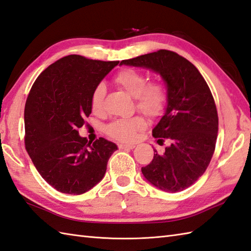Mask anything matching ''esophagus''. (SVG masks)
<instances>
[{
    "mask_svg": "<svg viewBox=\"0 0 251 251\" xmlns=\"http://www.w3.org/2000/svg\"><path fill=\"white\" fill-rule=\"evenodd\" d=\"M133 148H135V146L134 145H129V144H120L119 145V149H133Z\"/></svg>",
    "mask_w": 251,
    "mask_h": 251,
    "instance_id": "obj_1",
    "label": "esophagus"
}]
</instances>
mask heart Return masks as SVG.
Instances as JSON below:
<instances>
[{
    "mask_svg": "<svg viewBox=\"0 0 251 251\" xmlns=\"http://www.w3.org/2000/svg\"><path fill=\"white\" fill-rule=\"evenodd\" d=\"M115 82L126 92L134 98L136 108L149 118H158L164 113L168 102V91L162 82L148 81L146 74L133 69H126L115 77ZM105 86L100 83L91 94L90 106L94 115L103 113ZM146 126V121L142 116L116 119L106 126V133L120 142L134 141L137 133Z\"/></svg>",
    "mask_w": 251,
    "mask_h": 251,
    "instance_id": "obj_1",
    "label": "heart"
}]
</instances>
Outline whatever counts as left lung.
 Masks as SVG:
<instances>
[{
    "label": "left lung",
    "instance_id": "8db88e82",
    "mask_svg": "<svg viewBox=\"0 0 251 251\" xmlns=\"http://www.w3.org/2000/svg\"><path fill=\"white\" fill-rule=\"evenodd\" d=\"M122 64L153 71L166 83L168 104L152 136L168 146L162 153L153 149V159L142 173L160 190H185L204 174L215 151L218 114L209 87L196 66L170 50L124 60Z\"/></svg>",
    "mask_w": 251,
    "mask_h": 251
}]
</instances>
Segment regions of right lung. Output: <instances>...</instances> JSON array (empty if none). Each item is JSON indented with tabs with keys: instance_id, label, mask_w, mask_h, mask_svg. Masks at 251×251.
Listing matches in <instances>:
<instances>
[{
	"instance_id": "obj_1",
	"label": "right lung",
	"mask_w": 251,
	"mask_h": 251,
	"mask_svg": "<svg viewBox=\"0 0 251 251\" xmlns=\"http://www.w3.org/2000/svg\"><path fill=\"white\" fill-rule=\"evenodd\" d=\"M119 61L70 54L42 72L25 107V145L37 172L55 190L82 194L103 179L118 147L103 137L88 142L77 129L91 114V94Z\"/></svg>"
}]
</instances>
